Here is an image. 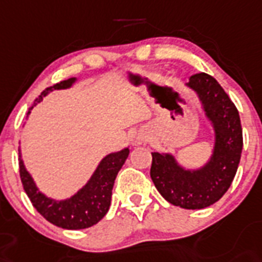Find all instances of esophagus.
<instances>
[{
  "label": "esophagus",
  "mask_w": 262,
  "mask_h": 262,
  "mask_svg": "<svg viewBox=\"0 0 262 262\" xmlns=\"http://www.w3.org/2000/svg\"><path fill=\"white\" fill-rule=\"evenodd\" d=\"M146 141H148V138L145 137V136H138L137 138L138 144H142V142H146Z\"/></svg>",
  "instance_id": "1"
}]
</instances>
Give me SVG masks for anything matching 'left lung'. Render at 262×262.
Returning a JSON list of instances; mask_svg holds the SVG:
<instances>
[{"instance_id":"8db88e82","label":"left lung","mask_w":262,"mask_h":262,"mask_svg":"<svg viewBox=\"0 0 262 262\" xmlns=\"http://www.w3.org/2000/svg\"><path fill=\"white\" fill-rule=\"evenodd\" d=\"M185 86L195 93L213 129L212 155L199 168H188L172 153L153 151L150 177L168 202L184 209H202L229 189L243 151V129L236 106L212 76L194 74Z\"/></svg>"}]
</instances>
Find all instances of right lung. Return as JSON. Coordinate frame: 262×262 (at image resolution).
<instances>
[{
  "instance_id": "1",
  "label": "right lung",
  "mask_w": 262,
  "mask_h": 262,
  "mask_svg": "<svg viewBox=\"0 0 262 262\" xmlns=\"http://www.w3.org/2000/svg\"><path fill=\"white\" fill-rule=\"evenodd\" d=\"M77 81H78L77 77H72L43 90L33 106L30 107V111L38 102H41L50 92L70 89ZM30 111L28 112L26 118L29 117ZM129 151H130L129 146H125L121 150L112 151L105 156L98 162L97 168L94 169V172L92 173L86 184L78 189L74 194L62 200L48 197L45 193L39 190L36 181L24 164L21 148L18 149L19 176H21V181H23L26 194L32 201L33 206L41 216H43V219L48 220L53 225L60 226L62 229H86L104 219L109 210L114 180L117 177L118 170L126 161Z\"/></svg>"
}]
</instances>
